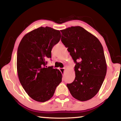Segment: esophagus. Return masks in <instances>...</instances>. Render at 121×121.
I'll list each match as a JSON object with an SVG mask.
<instances>
[{
    "label": "esophagus",
    "instance_id": "obj_1",
    "mask_svg": "<svg viewBox=\"0 0 121 121\" xmlns=\"http://www.w3.org/2000/svg\"><path fill=\"white\" fill-rule=\"evenodd\" d=\"M59 70L61 72V73H63V75H64V73H65V68H60L59 69Z\"/></svg>",
    "mask_w": 121,
    "mask_h": 121
}]
</instances>
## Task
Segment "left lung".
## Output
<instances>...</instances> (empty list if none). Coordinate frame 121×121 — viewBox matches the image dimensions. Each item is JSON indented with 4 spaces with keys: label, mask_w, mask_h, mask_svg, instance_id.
<instances>
[{
    "label": "left lung",
    "mask_w": 121,
    "mask_h": 121,
    "mask_svg": "<svg viewBox=\"0 0 121 121\" xmlns=\"http://www.w3.org/2000/svg\"><path fill=\"white\" fill-rule=\"evenodd\" d=\"M60 31L61 42L76 63L75 78L67 86L75 99L87 101L99 92L106 75L103 47L96 37L81 26Z\"/></svg>",
    "instance_id": "obj_1"
}]
</instances>
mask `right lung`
<instances>
[{
    "instance_id": "right-lung-1",
    "label": "right lung",
    "mask_w": 121,
    "mask_h": 121,
    "mask_svg": "<svg viewBox=\"0 0 121 121\" xmlns=\"http://www.w3.org/2000/svg\"><path fill=\"white\" fill-rule=\"evenodd\" d=\"M59 30L38 28L24 36L18 47L17 71L22 87L30 98L45 102L53 97L62 81V74L53 66L47 67L53 47L60 41Z\"/></svg>"
}]
</instances>
